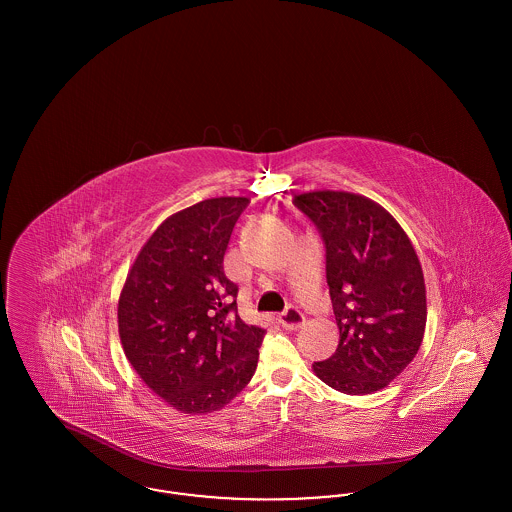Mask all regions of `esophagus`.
Segmentation results:
<instances>
[{"instance_id":"1","label":"esophagus","mask_w":512,"mask_h":512,"mask_svg":"<svg viewBox=\"0 0 512 512\" xmlns=\"http://www.w3.org/2000/svg\"><path fill=\"white\" fill-rule=\"evenodd\" d=\"M280 324L286 328V330H299L303 324H305V315L301 313L299 307H288L282 315H280Z\"/></svg>"}]
</instances>
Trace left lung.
<instances>
[{"label":"left lung","mask_w":512,"mask_h":512,"mask_svg":"<svg viewBox=\"0 0 512 512\" xmlns=\"http://www.w3.org/2000/svg\"><path fill=\"white\" fill-rule=\"evenodd\" d=\"M326 249V282L340 328L336 353L313 365L347 395L382 390L409 365L426 328L422 267L403 228L378 203L347 192L295 195Z\"/></svg>","instance_id":"left-lung-1"}]
</instances>
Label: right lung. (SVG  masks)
Listing matches in <instances>:
<instances>
[{"instance_id":"add662e5","label":"right lung","mask_w":512,"mask_h":512,"mask_svg":"<svg viewBox=\"0 0 512 512\" xmlns=\"http://www.w3.org/2000/svg\"><path fill=\"white\" fill-rule=\"evenodd\" d=\"M247 197H215L165 220L142 247L119 299L126 359L182 413L219 411L249 384L265 328L238 315L224 253Z\"/></svg>"}]
</instances>
